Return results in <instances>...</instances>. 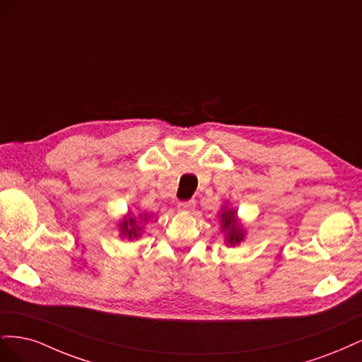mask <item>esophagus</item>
<instances>
[{
  "label": "esophagus",
  "mask_w": 362,
  "mask_h": 362,
  "mask_svg": "<svg viewBox=\"0 0 362 362\" xmlns=\"http://www.w3.org/2000/svg\"><path fill=\"white\" fill-rule=\"evenodd\" d=\"M194 201H184V202H178L177 208L180 211H193L194 210Z\"/></svg>",
  "instance_id": "34e87169"
}]
</instances>
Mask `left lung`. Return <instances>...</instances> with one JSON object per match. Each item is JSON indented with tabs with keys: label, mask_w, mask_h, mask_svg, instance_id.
<instances>
[{
	"label": "left lung",
	"mask_w": 362,
	"mask_h": 362,
	"mask_svg": "<svg viewBox=\"0 0 362 362\" xmlns=\"http://www.w3.org/2000/svg\"><path fill=\"white\" fill-rule=\"evenodd\" d=\"M218 217H221V231L225 235V245L226 246H237L242 242H245L246 237V229L240 221V217L237 214V210L233 206H229L228 204L222 205V210L218 213Z\"/></svg>",
	"instance_id": "obj_1"
}]
</instances>
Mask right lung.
<instances>
[{
	"mask_svg": "<svg viewBox=\"0 0 362 362\" xmlns=\"http://www.w3.org/2000/svg\"><path fill=\"white\" fill-rule=\"evenodd\" d=\"M149 221V216L146 213H140V214H133L131 210L124 216L122 221L119 222V235L122 238L128 240H134L139 238L144 233V228Z\"/></svg>",
	"mask_w": 362,
	"mask_h": 362,
	"instance_id": "1",
	"label": "right lung"
}]
</instances>
